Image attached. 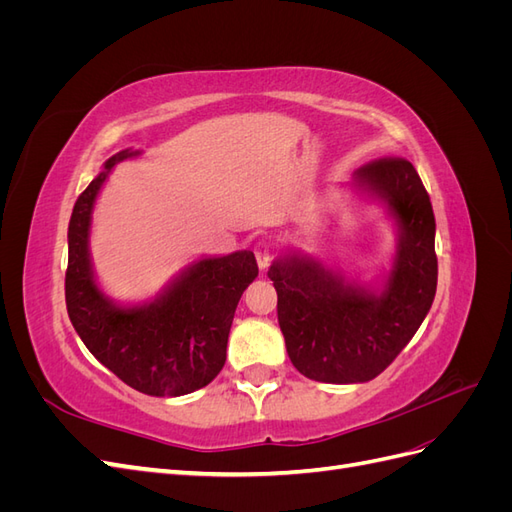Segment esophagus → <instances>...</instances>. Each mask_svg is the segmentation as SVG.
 <instances>
[{"instance_id": "34e87169", "label": "esophagus", "mask_w": 512, "mask_h": 512, "mask_svg": "<svg viewBox=\"0 0 512 512\" xmlns=\"http://www.w3.org/2000/svg\"><path fill=\"white\" fill-rule=\"evenodd\" d=\"M254 254H256V262H258V269L260 271H267L271 267V260H273V250L267 241H258L254 245Z\"/></svg>"}]
</instances>
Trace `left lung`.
Instances as JSON below:
<instances>
[{
    "mask_svg": "<svg viewBox=\"0 0 512 512\" xmlns=\"http://www.w3.org/2000/svg\"><path fill=\"white\" fill-rule=\"evenodd\" d=\"M350 185L395 224L391 269L371 282L350 280L301 250H282L269 269L290 361L316 382L356 384L382 374L423 324L438 286L436 218L414 166L371 162L354 170Z\"/></svg>",
    "mask_w": 512,
    "mask_h": 512,
    "instance_id": "obj_1",
    "label": "left lung"
}]
</instances>
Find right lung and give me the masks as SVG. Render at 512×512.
Returning <instances> with one entry per match:
<instances>
[{"mask_svg": "<svg viewBox=\"0 0 512 512\" xmlns=\"http://www.w3.org/2000/svg\"><path fill=\"white\" fill-rule=\"evenodd\" d=\"M141 153L123 149L108 158L76 200L68 226L66 305L87 350L119 380L151 397H179L203 389L222 371L237 303L256 280L258 265L250 250L200 256L149 301L108 297L89 250L96 200L115 164Z\"/></svg>", "mask_w": 512, "mask_h": 512, "instance_id": "obj_1", "label": "right lung"}]
</instances>
